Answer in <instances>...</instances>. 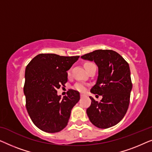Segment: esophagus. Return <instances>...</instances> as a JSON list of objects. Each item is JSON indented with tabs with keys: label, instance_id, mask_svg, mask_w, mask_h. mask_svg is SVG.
<instances>
[{
	"label": "esophagus",
	"instance_id": "34e87169",
	"mask_svg": "<svg viewBox=\"0 0 152 152\" xmlns=\"http://www.w3.org/2000/svg\"><path fill=\"white\" fill-rule=\"evenodd\" d=\"M84 96V94H81V95H80V97H83Z\"/></svg>",
	"mask_w": 152,
	"mask_h": 152
}]
</instances>
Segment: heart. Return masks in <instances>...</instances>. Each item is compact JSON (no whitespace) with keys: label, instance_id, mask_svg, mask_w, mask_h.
<instances>
[{"label":"heart","instance_id":"1","mask_svg":"<svg viewBox=\"0 0 152 152\" xmlns=\"http://www.w3.org/2000/svg\"><path fill=\"white\" fill-rule=\"evenodd\" d=\"M86 64H88V63H86ZM68 75L70 74V70L68 71ZM73 88L75 89V90L80 91V92H85V91H86V89H87V85L86 84H84V83H82V82H77L74 85Z\"/></svg>","mask_w":152,"mask_h":152}]
</instances>
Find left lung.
Instances as JSON below:
<instances>
[{
  "label": "left lung",
  "mask_w": 152,
  "mask_h": 152,
  "mask_svg": "<svg viewBox=\"0 0 152 152\" xmlns=\"http://www.w3.org/2000/svg\"><path fill=\"white\" fill-rule=\"evenodd\" d=\"M81 57L97 64L98 76L91 92L102 96L100 102L90 97L87 115L97 127H111L121 121L129 104L132 83L129 64L111 50H97Z\"/></svg>",
  "instance_id": "obj_1"
}]
</instances>
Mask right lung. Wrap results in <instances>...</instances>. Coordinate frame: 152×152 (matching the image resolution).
Masks as SVG:
<instances>
[{"label": "right lung", "mask_w": 152, "mask_h": 152, "mask_svg": "<svg viewBox=\"0 0 152 152\" xmlns=\"http://www.w3.org/2000/svg\"><path fill=\"white\" fill-rule=\"evenodd\" d=\"M79 58L39 54L26 66L23 88L26 109L39 129L56 133L67 126L71 110L80 99V93L70 89L67 95L61 98L57 90L65 86L67 70Z\"/></svg>", "instance_id": "add662e5"}]
</instances>
